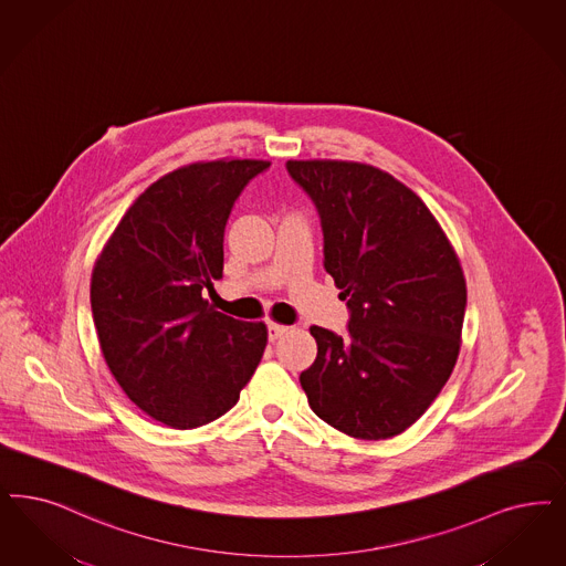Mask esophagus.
Instances as JSON below:
<instances>
[{"instance_id": "34e87169", "label": "esophagus", "mask_w": 566, "mask_h": 566, "mask_svg": "<svg viewBox=\"0 0 566 566\" xmlns=\"http://www.w3.org/2000/svg\"><path fill=\"white\" fill-rule=\"evenodd\" d=\"M289 332V328L286 326H280V324H273V322H270L268 324V336H270V340H277L282 334H286Z\"/></svg>"}]
</instances>
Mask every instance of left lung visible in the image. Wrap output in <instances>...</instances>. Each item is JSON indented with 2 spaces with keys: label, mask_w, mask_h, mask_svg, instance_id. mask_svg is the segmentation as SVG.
I'll return each instance as SVG.
<instances>
[{
  "label": "left lung",
  "mask_w": 566,
  "mask_h": 566,
  "mask_svg": "<svg viewBox=\"0 0 566 566\" xmlns=\"http://www.w3.org/2000/svg\"><path fill=\"white\" fill-rule=\"evenodd\" d=\"M324 234V270L347 301V334L312 326L317 357L298 380L310 406L355 439L411 427L460 353L467 282L427 205L361 163L289 160Z\"/></svg>",
  "instance_id": "8db88e82"
}]
</instances>
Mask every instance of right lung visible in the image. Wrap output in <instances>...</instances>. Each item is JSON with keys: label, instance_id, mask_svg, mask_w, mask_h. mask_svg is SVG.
<instances>
[{"label": "right lung", "instance_id": "right-lung-1", "mask_svg": "<svg viewBox=\"0 0 566 566\" xmlns=\"http://www.w3.org/2000/svg\"><path fill=\"white\" fill-rule=\"evenodd\" d=\"M268 160L195 163L155 181L123 214L92 273L99 347L120 389L171 429L232 410L268 345L265 324L202 298L223 277V232Z\"/></svg>", "mask_w": 566, "mask_h": 566}]
</instances>
